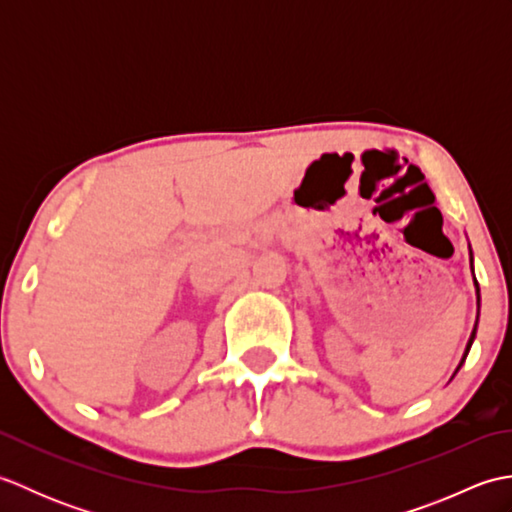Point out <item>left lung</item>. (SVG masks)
<instances>
[{
    "instance_id": "8db88e82",
    "label": "left lung",
    "mask_w": 512,
    "mask_h": 512,
    "mask_svg": "<svg viewBox=\"0 0 512 512\" xmlns=\"http://www.w3.org/2000/svg\"><path fill=\"white\" fill-rule=\"evenodd\" d=\"M469 255H471V270H473V253H471V246H469ZM473 284H475V297H477V321H480V301H482V297H480V284H477V281H475V275H473ZM477 321H475V325H473V332H471V336H469V343H466V350H464V354H462V361H460L458 367H455V374L460 372V367L464 365L466 356H469V352H471V345H473L475 334H477ZM455 374H453V376H455ZM453 376H451V378H453Z\"/></svg>"
}]
</instances>
